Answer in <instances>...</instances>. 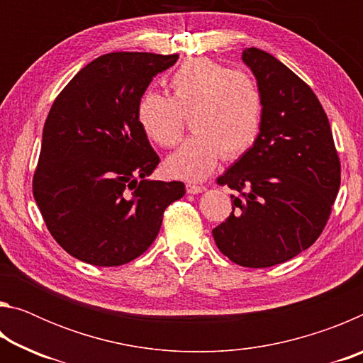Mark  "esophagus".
<instances>
[{"label": "esophagus", "instance_id": "1", "mask_svg": "<svg viewBox=\"0 0 363 363\" xmlns=\"http://www.w3.org/2000/svg\"><path fill=\"white\" fill-rule=\"evenodd\" d=\"M186 189H187V194H200V192H203L205 190V186H200V184H192V182H189V184H186Z\"/></svg>", "mask_w": 363, "mask_h": 363}]
</instances>
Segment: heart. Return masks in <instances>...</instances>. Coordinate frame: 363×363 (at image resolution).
Returning <instances> with one entry per match:
<instances>
[{
  "mask_svg": "<svg viewBox=\"0 0 363 363\" xmlns=\"http://www.w3.org/2000/svg\"><path fill=\"white\" fill-rule=\"evenodd\" d=\"M173 96L147 91L136 118L153 144L164 149L179 143L186 116L195 131L164 162V171L182 181H201L220 157H242L259 134L262 96L248 73L230 70L211 59H190L169 78Z\"/></svg>",
  "mask_w": 363,
  "mask_h": 363,
  "instance_id": "heart-1",
  "label": "heart"
}]
</instances>
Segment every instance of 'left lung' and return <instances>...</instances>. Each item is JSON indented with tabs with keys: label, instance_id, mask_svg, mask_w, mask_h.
<instances>
[{
	"label": "left lung",
	"instance_id": "8db88e82",
	"mask_svg": "<svg viewBox=\"0 0 363 363\" xmlns=\"http://www.w3.org/2000/svg\"><path fill=\"white\" fill-rule=\"evenodd\" d=\"M262 96L259 134L216 182L235 190L213 229L220 253L243 267L291 259L323 232L341 184L327 113L311 86L257 48L243 51Z\"/></svg>",
	"mask_w": 363,
	"mask_h": 363
}]
</instances>
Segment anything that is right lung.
<instances>
[{"label": "right lung", "mask_w": 363, "mask_h": 363, "mask_svg": "<svg viewBox=\"0 0 363 363\" xmlns=\"http://www.w3.org/2000/svg\"><path fill=\"white\" fill-rule=\"evenodd\" d=\"M177 54L108 52L83 67L54 101L43 128L33 196L67 253L93 266L136 259L163 213L186 194L179 181H147L160 163L136 108L152 78Z\"/></svg>", "instance_id": "add662e5"}]
</instances>
